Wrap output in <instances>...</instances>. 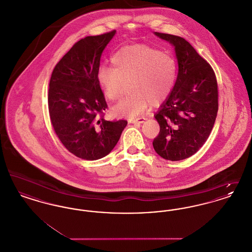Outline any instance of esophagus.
Masks as SVG:
<instances>
[{
    "label": "esophagus",
    "mask_w": 252,
    "mask_h": 252,
    "mask_svg": "<svg viewBox=\"0 0 252 252\" xmlns=\"http://www.w3.org/2000/svg\"><path fill=\"white\" fill-rule=\"evenodd\" d=\"M145 118H129L128 119V123L130 124H138V125H141L144 123Z\"/></svg>",
    "instance_id": "obj_1"
}]
</instances>
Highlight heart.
<instances>
[{"mask_svg": "<svg viewBox=\"0 0 252 252\" xmlns=\"http://www.w3.org/2000/svg\"><path fill=\"white\" fill-rule=\"evenodd\" d=\"M112 67L101 65L97 81L108 100H118L124 83L130 94L113 112L126 117L142 114L151 103L159 104L171 94L177 79V62L168 53L146 45L126 46L111 57Z\"/></svg>", "mask_w": 252, "mask_h": 252, "instance_id": "obj_1", "label": "heart"}]
</instances>
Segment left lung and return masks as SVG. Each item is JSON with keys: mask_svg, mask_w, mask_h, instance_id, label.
<instances>
[{"mask_svg": "<svg viewBox=\"0 0 252 252\" xmlns=\"http://www.w3.org/2000/svg\"><path fill=\"white\" fill-rule=\"evenodd\" d=\"M154 34L174 46L179 72L171 94L155 114L159 133L153 146L161 158L181 160L199 150L214 127L218 110L216 73L183 37Z\"/></svg>", "mask_w": 252, "mask_h": 252, "instance_id": "left-lung-1", "label": "left lung"}]
</instances>
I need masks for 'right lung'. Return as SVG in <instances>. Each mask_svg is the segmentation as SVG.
I'll use <instances>...</instances> for the list:
<instances>
[{
    "instance_id": "1",
    "label": "right lung",
    "mask_w": 252,
    "mask_h": 252,
    "mask_svg": "<svg viewBox=\"0 0 252 252\" xmlns=\"http://www.w3.org/2000/svg\"><path fill=\"white\" fill-rule=\"evenodd\" d=\"M115 33L77 41L50 79L49 114L54 130L72 154L87 160L109 154L127 125L126 120L104 119L108 105L96 77L102 53Z\"/></svg>"
}]
</instances>
